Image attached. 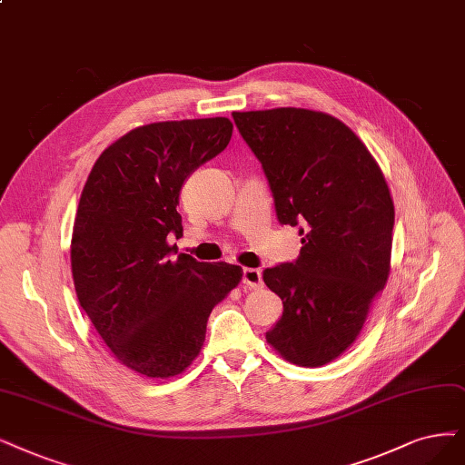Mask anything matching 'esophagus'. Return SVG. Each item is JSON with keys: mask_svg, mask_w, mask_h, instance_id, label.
<instances>
[{"mask_svg": "<svg viewBox=\"0 0 465 465\" xmlns=\"http://www.w3.org/2000/svg\"><path fill=\"white\" fill-rule=\"evenodd\" d=\"M243 283L249 289H262L264 282H262V272L256 268H245L243 270Z\"/></svg>", "mask_w": 465, "mask_h": 465, "instance_id": "obj_1", "label": "esophagus"}]
</instances>
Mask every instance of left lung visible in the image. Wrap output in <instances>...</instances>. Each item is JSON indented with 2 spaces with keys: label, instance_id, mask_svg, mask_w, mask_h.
<instances>
[{
  "label": "left lung",
  "instance_id": "1",
  "mask_svg": "<svg viewBox=\"0 0 465 465\" xmlns=\"http://www.w3.org/2000/svg\"><path fill=\"white\" fill-rule=\"evenodd\" d=\"M261 161L280 223L299 226L295 262L266 268L283 301L266 341L297 366L331 362L356 341L391 270L394 204L380 164L339 118L311 109L233 113Z\"/></svg>",
  "mask_w": 465,
  "mask_h": 465
}]
</instances>
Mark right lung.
<instances>
[{"label": "right lung", "mask_w": 465, "mask_h": 465, "mask_svg": "<svg viewBox=\"0 0 465 465\" xmlns=\"http://www.w3.org/2000/svg\"><path fill=\"white\" fill-rule=\"evenodd\" d=\"M226 116L134 128L99 154L73 228L80 306L118 362L154 380L182 373L204 342L213 308L242 282V266L197 262L170 237L183 182L232 140Z\"/></svg>", "instance_id": "1"}]
</instances>
